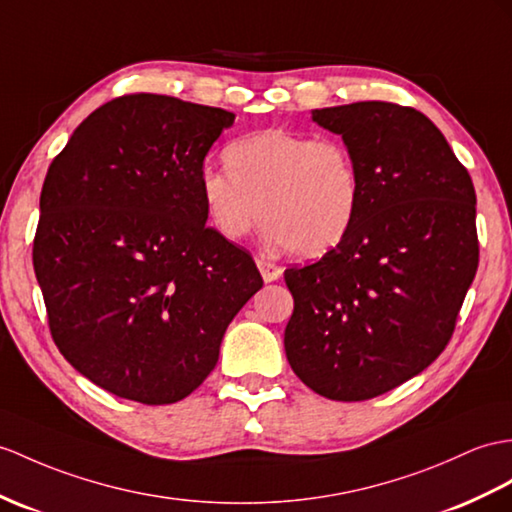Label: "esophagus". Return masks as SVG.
<instances>
[{
  "label": "esophagus",
  "instance_id": "obj_1",
  "mask_svg": "<svg viewBox=\"0 0 512 512\" xmlns=\"http://www.w3.org/2000/svg\"><path fill=\"white\" fill-rule=\"evenodd\" d=\"M258 269H260V273H263L265 282H273L282 276V267L276 263H269V260H265V258L258 260Z\"/></svg>",
  "mask_w": 512,
  "mask_h": 512
}]
</instances>
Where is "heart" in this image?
<instances>
[{
	"label": "heart",
	"mask_w": 512,
	"mask_h": 512,
	"mask_svg": "<svg viewBox=\"0 0 512 512\" xmlns=\"http://www.w3.org/2000/svg\"><path fill=\"white\" fill-rule=\"evenodd\" d=\"M226 167L199 171V195L215 230L241 241L260 219L273 245L319 258L350 234L360 176L345 143L289 130H260L226 147Z\"/></svg>",
	"instance_id": "obj_1"
}]
</instances>
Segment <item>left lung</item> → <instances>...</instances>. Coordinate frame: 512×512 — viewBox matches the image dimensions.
<instances>
[{"label":"left lung","mask_w":512,"mask_h":512,"mask_svg":"<svg viewBox=\"0 0 512 512\" xmlns=\"http://www.w3.org/2000/svg\"><path fill=\"white\" fill-rule=\"evenodd\" d=\"M360 176L350 234L284 271V352L308 389L363 402L415 378L450 343L478 269L476 191L441 130L391 102L313 110Z\"/></svg>","instance_id":"1"}]
</instances>
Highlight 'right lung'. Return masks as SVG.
Instances as JSON below:
<instances>
[{
	"label": "right lung",
	"instance_id": "right-lung-1",
	"mask_svg": "<svg viewBox=\"0 0 512 512\" xmlns=\"http://www.w3.org/2000/svg\"><path fill=\"white\" fill-rule=\"evenodd\" d=\"M234 112L134 93L91 112L47 169L34 273L73 369L147 406L191 395L263 278L206 226L199 171Z\"/></svg>",
	"mask_w": 512,
	"mask_h": 512
}]
</instances>
